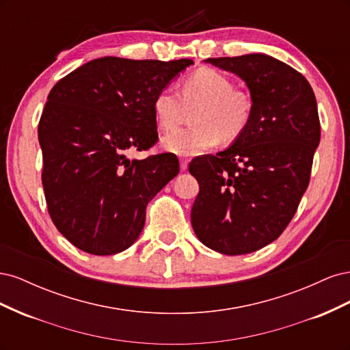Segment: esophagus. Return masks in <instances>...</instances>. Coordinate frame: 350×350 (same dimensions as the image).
Instances as JSON below:
<instances>
[{
  "mask_svg": "<svg viewBox=\"0 0 350 350\" xmlns=\"http://www.w3.org/2000/svg\"><path fill=\"white\" fill-rule=\"evenodd\" d=\"M187 167H188V159L183 157L181 159V171H187Z\"/></svg>",
  "mask_w": 350,
  "mask_h": 350,
  "instance_id": "obj_1",
  "label": "esophagus"
}]
</instances>
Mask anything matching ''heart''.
I'll return each mask as SVG.
<instances>
[{
	"mask_svg": "<svg viewBox=\"0 0 350 350\" xmlns=\"http://www.w3.org/2000/svg\"><path fill=\"white\" fill-rule=\"evenodd\" d=\"M194 126L163 135L165 149L176 154L203 153L224 140L235 142L247 130L252 100L247 92L235 89L232 80L215 68H198L181 83V94L163 88L153 98V113L162 130H174L187 108H194Z\"/></svg>",
	"mask_w": 350,
	"mask_h": 350,
	"instance_id": "heart-1",
	"label": "heart"
}]
</instances>
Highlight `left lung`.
<instances>
[{
  "label": "left lung",
  "mask_w": 350,
  "mask_h": 350,
  "mask_svg": "<svg viewBox=\"0 0 350 350\" xmlns=\"http://www.w3.org/2000/svg\"><path fill=\"white\" fill-rule=\"evenodd\" d=\"M206 62L247 83L252 115L226 150L189 162L200 185L191 225L206 247L241 256L278 239L298 210L320 143L319 109L308 80L276 58L250 54Z\"/></svg>",
  "instance_id": "left-lung-1"
}]
</instances>
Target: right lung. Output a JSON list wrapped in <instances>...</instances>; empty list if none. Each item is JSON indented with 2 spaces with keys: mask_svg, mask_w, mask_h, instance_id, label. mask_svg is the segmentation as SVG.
Listing matches in <instances>:
<instances>
[{
  "mask_svg": "<svg viewBox=\"0 0 350 350\" xmlns=\"http://www.w3.org/2000/svg\"><path fill=\"white\" fill-rule=\"evenodd\" d=\"M193 59L103 57L62 77L38 125L48 213L74 247L112 256L142 234L147 203L179 172L174 153L129 159L159 140L154 94Z\"/></svg>",
  "mask_w": 350,
  "mask_h": 350,
  "instance_id": "add662e5",
  "label": "right lung"
}]
</instances>
